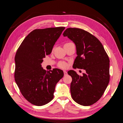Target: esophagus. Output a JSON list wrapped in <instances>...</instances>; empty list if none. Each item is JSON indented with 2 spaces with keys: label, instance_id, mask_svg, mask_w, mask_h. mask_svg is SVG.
Here are the masks:
<instances>
[{
  "label": "esophagus",
  "instance_id": "esophagus-1",
  "mask_svg": "<svg viewBox=\"0 0 123 123\" xmlns=\"http://www.w3.org/2000/svg\"><path fill=\"white\" fill-rule=\"evenodd\" d=\"M63 73H64V75H67V72L66 71H63Z\"/></svg>",
  "mask_w": 123,
  "mask_h": 123
}]
</instances>
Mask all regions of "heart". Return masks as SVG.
I'll return each instance as SVG.
<instances>
[{
	"instance_id": "heart-1",
	"label": "heart",
	"mask_w": 123,
	"mask_h": 123,
	"mask_svg": "<svg viewBox=\"0 0 123 123\" xmlns=\"http://www.w3.org/2000/svg\"><path fill=\"white\" fill-rule=\"evenodd\" d=\"M70 43V42L66 43L64 45L68 44V43ZM58 66H59L60 68H63V69H64V68H66L67 67V63L66 62H64V61H60L59 63V64H58Z\"/></svg>"
}]
</instances>
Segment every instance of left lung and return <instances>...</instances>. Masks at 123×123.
Instances as JSON below:
<instances>
[{
    "mask_svg": "<svg viewBox=\"0 0 123 123\" xmlns=\"http://www.w3.org/2000/svg\"><path fill=\"white\" fill-rule=\"evenodd\" d=\"M63 35L75 44L77 56L73 67L84 69L80 76L74 70L70 93L73 99L83 106H90L101 98L110 81V60L103 44L96 37L81 29H67Z\"/></svg>",
    "mask_w": 123,
    "mask_h": 123,
    "instance_id": "obj_1",
    "label": "left lung"
}]
</instances>
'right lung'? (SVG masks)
<instances>
[{
	"label": "right lung",
	"instance_id": "add662e5",
	"mask_svg": "<svg viewBox=\"0 0 123 123\" xmlns=\"http://www.w3.org/2000/svg\"><path fill=\"white\" fill-rule=\"evenodd\" d=\"M65 27L35 29L20 44L15 55L14 80L25 99L43 106L54 98L55 86L63 76L62 70L46 71L41 67L43 59L51 53Z\"/></svg>",
	"mask_w": 123,
	"mask_h": 123
}]
</instances>
